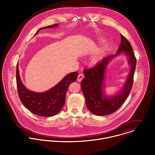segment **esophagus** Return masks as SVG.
Wrapping results in <instances>:
<instances>
[{"instance_id":"esophagus-1","label":"esophagus","mask_w":155,"mask_h":155,"mask_svg":"<svg viewBox=\"0 0 155 155\" xmlns=\"http://www.w3.org/2000/svg\"><path fill=\"white\" fill-rule=\"evenodd\" d=\"M84 78V75L82 74V73H81L78 75V82H81L83 79Z\"/></svg>"}]
</instances>
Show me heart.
<instances>
[{"label": "heart", "instance_id": "b5f03b06", "mask_svg": "<svg viewBox=\"0 0 155 155\" xmlns=\"http://www.w3.org/2000/svg\"><path fill=\"white\" fill-rule=\"evenodd\" d=\"M100 58H101L100 54H97V55H95L93 57L92 61H93L94 62H97V61L100 59Z\"/></svg>", "mask_w": 155, "mask_h": 155}]
</instances>
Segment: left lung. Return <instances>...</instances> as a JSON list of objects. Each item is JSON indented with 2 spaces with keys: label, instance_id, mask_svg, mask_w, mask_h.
<instances>
[{
  "label": "left lung",
  "instance_id": "left-lung-1",
  "mask_svg": "<svg viewBox=\"0 0 155 155\" xmlns=\"http://www.w3.org/2000/svg\"><path fill=\"white\" fill-rule=\"evenodd\" d=\"M120 37V45L115 54L104 57L92 68L84 70L85 78L81 81V88L87 108L95 115H109L118 110L129 96L133 87L137 60L129 41L121 34ZM122 52L127 57L130 66L129 76L122 89L115 94L107 96L104 85L106 68L113 58Z\"/></svg>",
  "mask_w": 155,
  "mask_h": 155
}]
</instances>
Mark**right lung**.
I'll use <instances>...</instances> for the list:
<instances>
[{"instance_id":"1","label":"right lung","mask_w":155,"mask_h":155,"mask_svg":"<svg viewBox=\"0 0 155 155\" xmlns=\"http://www.w3.org/2000/svg\"><path fill=\"white\" fill-rule=\"evenodd\" d=\"M59 24H55L39 28H54ZM16 80L18 95L23 105L33 113L43 117L56 115L63 108L66 100L67 91L69 85L76 81L78 76L77 71L67 74L64 78L53 88L43 92L30 91L23 85L20 76L18 64H17Z\"/></svg>"}]
</instances>
